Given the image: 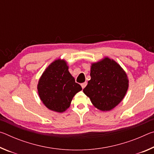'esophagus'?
<instances>
[{
	"label": "esophagus",
	"mask_w": 154,
	"mask_h": 154,
	"mask_svg": "<svg viewBox=\"0 0 154 154\" xmlns=\"http://www.w3.org/2000/svg\"><path fill=\"white\" fill-rule=\"evenodd\" d=\"M81 85H82V88L83 89V88H84L87 85V82H84V83H82V84H81Z\"/></svg>",
	"instance_id": "esophagus-1"
}]
</instances>
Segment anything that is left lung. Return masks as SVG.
I'll list each match as a JSON object with an SVG mask.
<instances>
[{
    "instance_id": "1",
    "label": "left lung",
    "mask_w": 154,
    "mask_h": 154,
    "mask_svg": "<svg viewBox=\"0 0 154 154\" xmlns=\"http://www.w3.org/2000/svg\"><path fill=\"white\" fill-rule=\"evenodd\" d=\"M90 77L83 91L94 106L100 110H111L126 95L128 88L127 75L113 60L105 58L92 64Z\"/></svg>"
}]
</instances>
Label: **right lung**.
Segmentation results:
<instances>
[{"label":"right lung","instance_id":"obj_1","mask_svg":"<svg viewBox=\"0 0 154 154\" xmlns=\"http://www.w3.org/2000/svg\"><path fill=\"white\" fill-rule=\"evenodd\" d=\"M63 60H56L47 68L37 85L43 103L51 111L62 113L69 107L73 96L82 90L70 73Z\"/></svg>","mask_w":154,"mask_h":154}]
</instances>
